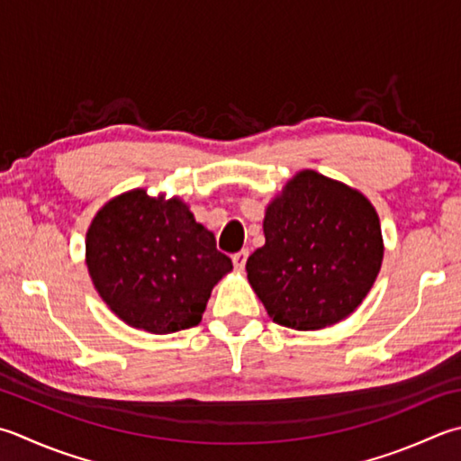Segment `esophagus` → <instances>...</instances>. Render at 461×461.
I'll return each mask as SVG.
<instances>
[{
  "mask_svg": "<svg viewBox=\"0 0 461 461\" xmlns=\"http://www.w3.org/2000/svg\"><path fill=\"white\" fill-rule=\"evenodd\" d=\"M248 256H249L248 249H241V251H238V254H233L231 259H233V266H236V269H243V267H246Z\"/></svg>",
  "mask_w": 461,
  "mask_h": 461,
  "instance_id": "34e87169",
  "label": "esophagus"
}]
</instances>
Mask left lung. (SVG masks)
<instances>
[{
  "mask_svg": "<svg viewBox=\"0 0 461 461\" xmlns=\"http://www.w3.org/2000/svg\"><path fill=\"white\" fill-rule=\"evenodd\" d=\"M266 243L249 256V285L279 326L313 331L354 313L384 259L382 225L367 197L302 169L266 207Z\"/></svg>",
  "mask_w": 461,
  "mask_h": 461,
  "instance_id": "obj_1",
  "label": "left lung"
}]
</instances>
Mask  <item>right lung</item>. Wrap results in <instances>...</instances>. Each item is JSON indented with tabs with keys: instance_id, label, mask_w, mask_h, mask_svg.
<instances>
[{
	"instance_id": "right-lung-1",
	"label": "right lung",
	"mask_w": 461,
	"mask_h": 461,
	"mask_svg": "<svg viewBox=\"0 0 461 461\" xmlns=\"http://www.w3.org/2000/svg\"><path fill=\"white\" fill-rule=\"evenodd\" d=\"M86 264L107 308L158 336L197 326L213 285L233 269L184 200L143 187L99 207L86 233Z\"/></svg>"
}]
</instances>
